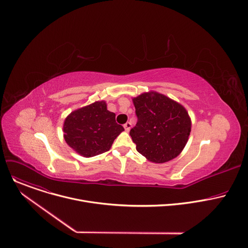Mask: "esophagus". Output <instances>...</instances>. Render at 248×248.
Instances as JSON below:
<instances>
[{
  "label": "esophagus",
  "mask_w": 248,
  "mask_h": 248,
  "mask_svg": "<svg viewBox=\"0 0 248 248\" xmlns=\"http://www.w3.org/2000/svg\"><path fill=\"white\" fill-rule=\"evenodd\" d=\"M124 129H125V131H129L130 130V128H131V124L130 123H126V124H124Z\"/></svg>",
  "instance_id": "1"
}]
</instances>
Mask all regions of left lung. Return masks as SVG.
Instances as JSON below:
<instances>
[{
    "instance_id": "left-lung-1",
    "label": "left lung",
    "mask_w": 248,
    "mask_h": 248,
    "mask_svg": "<svg viewBox=\"0 0 248 248\" xmlns=\"http://www.w3.org/2000/svg\"><path fill=\"white\" fill-rule=\"evenodd\" d=\"M137 123L130 129L136 150L153 163L178 157L186 145L191 120L184 106L156 91L132 98Z\"/></svg>"
}]
</instances>
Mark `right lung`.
I'll list each match as a JSON object with an SVG mask.
<instances>
[{"instance_id":"right-lung-1","label":"right lung","mask_w":248,"mask_h":248,"mask_svg":"<svg viewBox=\"0 0 248 248\" xmlns=\"http://www.w3.org/2000/svg\"><path fill=\"white\" fill-rule=\"evenodd\" d=\"M124 130L116 123V114L108 111L107 103L103 100L73 111L62 126L67 145L86 158L109 151Z\"/></svg>"}]
</instances>
